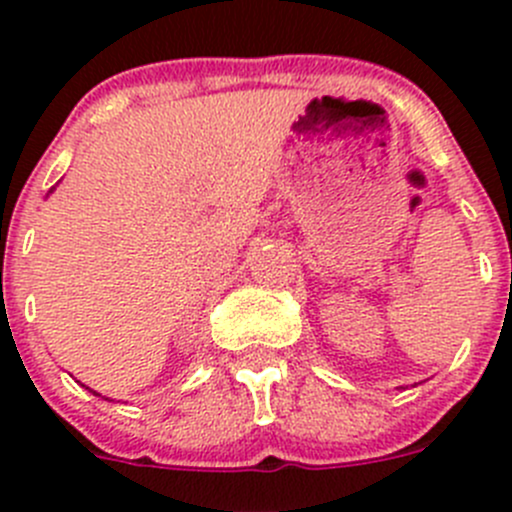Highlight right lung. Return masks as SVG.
Returning <instances> with one entry per match:
<instances>
[{
    "mask_svg": "<svg viewBox=\"0 0 512 512\" xmlns=\"http://www.w3.org/2000/svg\"><path fill=\"white\" fill-rule=\"evenodd\" d=\"M94 394H96V391H94ZM96 396H98V394H96Z\"/></svg>",
    "mask_w": 512,
    "mask_h": 512,
    "instance_id": "add662e5",
    "label": "right lung"
}]
</instances>
